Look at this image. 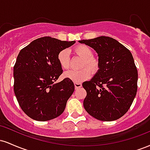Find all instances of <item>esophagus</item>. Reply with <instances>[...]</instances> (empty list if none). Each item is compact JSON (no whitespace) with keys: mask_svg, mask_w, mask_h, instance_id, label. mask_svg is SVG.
I'll list each match as a JSON object with an SVG mask.
<instances>
[{"mask_svg":"<svg viewBox=\"0 0 150 150\" xmlns=\"http://www.w3.org/2000/svg\"><path fill=\"white\" fill-rule=\"evenodd\" d=\"M74 85H75V87L76 89L80 88V87H82V84L80 83V82H75V83H74Z\"/></svg>","mask_w":150,"mask_h":150,"instance_id":"34e87169","label":"esophagus"}]
</instances>
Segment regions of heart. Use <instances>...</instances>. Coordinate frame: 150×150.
<instances>
[{"instance_id":"obj_1","label":"heart","mask_w":150,"mask_h":150,"mask_svg":"<svg viewBox=\"0 0 150 150\" xmlns=\"http://www.w3.org/2000/svg\"><path fill=\"white\" fill-rule=\"evenodd\" d=\"M74 53L77 56L83 58L84 62L81 68H88L92 72L97 71L98 69V61L92 57L93 52L92 49L85 45H78L73 49ZM58 61L63 69L67 70L70 67L69 51L67 49H63L58 54ZM87 68H83L80 70H68L63 73V77L69 79L74 82H83L91 76L90 71Z\"/></svg>"}]
</instances>
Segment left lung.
<instances>
[{"label":"left lung","instance_id":"8db88e82","mask_svg":"<svg viewBox=\"0 0 150 150\" xmlns=\"http://www.w3.org/2000/svg\"><path fill=\"white\" fill-rule=\"evenodd\" d=\"M98 54L99 70L82 83L87 92L84 108L103 121L116 120L131 106L137 89V70L130 51L113 38L101 36L79 41Z\"/></svg>","mask_w":150,"mask_h":150}]
</instances>
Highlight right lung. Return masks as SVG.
Returning a JSON list of instances; mask_svg holds the SVG:
<instances>
[{"instance_id":"right-lung-1","label":"right lung","mask_w":150,"mask_h":150,"mask_svg":"<svg viewBox=\"0 0 150 150\" xmlns=\"http://www.w3.org/2000/svg\"><path fill=\"white\" fill-rule=\"evenodd\" d=\"M75 43L44 37L19 53L13 69L14 92L22 111L32 119L46 121L64 111L75 86L67 78L55 83L63 73L58 54Z\"/></svg>"}]
</instances>
